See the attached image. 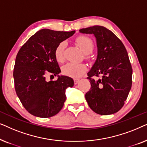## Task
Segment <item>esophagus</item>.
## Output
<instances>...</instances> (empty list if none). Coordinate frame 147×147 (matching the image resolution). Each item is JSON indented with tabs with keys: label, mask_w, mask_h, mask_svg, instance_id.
<instances>
[{
	"label": "esophagus",
	"mask_w": 147,
	"mask_h": 147,
	"mask_svg": "<svg viewBox=\"0 0 147 147\" xmlns=\"http://www.w3.org/2000/svg\"><path fill=\"white\" fill-rule=\"evenodd\" d=\"M79 81H80V79H78V78H75V79H74V84H77L78 82H79Z\"/></svg>",
	"instance_id": "esophagus-1"
}]
</instances>
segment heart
<instances>
[{"mask_svg": "<svg viewBox=\"0 0 147 147\" xmlns=\"http://www.w3.org/2000/svg\"><path fill=\"white\" fill-rule=\"evenodd\" d=\"M76 43L85 54L91 53L94 49L93 41L90 37L85 35H81L76 39ZM66 46L65 42H61L57 45L55 49V57L59 63H62L65 59L64 51ZM87 67L84 63H68L62 67L63 75L72 78H79L85 73Z\"/></svg>", "mask_w": 147, "mask_h": 147, "instance_id": "obj_1", "label": "heart"}]
</instances>
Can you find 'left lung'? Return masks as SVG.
Here are the masks:
<instances>
[{
  "label": "left lung",
  "instance_id": "1",
  "mask_svg": "<svg viewBox=\"0 0 147 147\" xmlns=\"http://www.w3.org/2000/svg\"><path fill=\"white\" fill-rule=\"evenodd\" d=\"M80 32L94 34L98 46L97 59L88 73L91 88L86 94V101L100 115L116 113L124 106L132 86V68L127 51L119 38L102 26L82 29ZM94 77L101 79L96 80Z\"/></svg>",
  "mask_w": 147,
  "mask_h": 147
}]
</instances>
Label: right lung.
I'll return each mask as SVG.
<instances>
[{"label":"right lung","instance_id":"add662e5","mask_svg":"<svg viewBox=\"0 0 147 147\" xmlns=\"http://www.w3.org/2000/svg\"><path fill=\"white\" fill-rule=\"evenodd\" d=\"M75 31H57L44 29L37 31L21 47L13 70L15 89L24 108L32 115L49 118L57 114L65 101V89L74 82L67 76L47 81V75L61 71L55 57L59 43Z\"/></svg>","mask_w":147,"mask_h":147}]
</instances>
